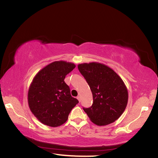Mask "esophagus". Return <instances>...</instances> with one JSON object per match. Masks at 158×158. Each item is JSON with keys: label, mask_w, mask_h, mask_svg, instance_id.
Masks as SVG:
<instances>
[{"label": "esophagus", "mask_w": 158, "mask_h": 158, "mask_svg": "<svg viewBox=\"0 0 158 158\" xmlns=\"http://www.w3.org/2000/svg\"><path fill=\"white\" fill-rule=\"evenodd\" d=\"M77 100H79V102H80V101H81V99H80L81 98H80V96H77Z\"/></svg>", "instance_id": "1"}]
</instances>
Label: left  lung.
Instances as JSON below:
<instances>
[{
	"label": "left lung",
	"mask_w": 158,
	"mask_h": 158,
	"mask_svg": "<svg viewBox=\"0 0 158 158\" xmlns=\"http://www.w3.org/2000/svg\"><path fill=\"white\" fill-rule=\"evenodd\" d=\"M78 69L93 94L92 106L83 108L90 121L100 126L116 121L123 113L128 100L127 89L122 79L102 63L79 64Z\"/></svg>",
	"instance_id": "obj_1"
}]
</instances>
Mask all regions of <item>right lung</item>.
<instances>
[{
  "mask_svg": "<svg viewBox=\"0 0 158 158\" xmlns=\"http://www.w3.org/2000/svg\"><path fill=\"white\" fill-rule=\"evenodd\" d=\"M74 68V63L55 61L42 68L33 78L28 89V105L43 124L58 127L65 123L72 109L78 104L64 81Z\"/></svg>",
  "mask_w": 158,
  "mask_h": 158,
  "instance_id": "1",
  "label": "right lung"
}]
</instances>
